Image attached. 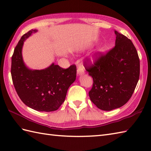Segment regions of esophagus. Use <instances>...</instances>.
<instances>
[{
  "label": "esophagus",
  "mask_w": 151,
  "mask_h": 151,
  "mask_svg": "<svg viewBox=\"0 0 151 151\" xmlns=\"http://www.w3.org/2000/svg\"><path fill=\"white\" fill-rule=\"evenodd\" d=\"M84 73H85V72H84V69H83L82 67H79L77 69V75L81 76V75H84Z\"/></svg>",
  "instance_id": "obj_1"
}]
</instances>
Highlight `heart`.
Masks as SVG:
<instances>
[{"instance_id":"obj_1","label":"heart","mask_w":151,"mask_h":151,"mask_svg":"<svg viewBox=\"0 0 151 151\" xmlns=\"http://www.w3.org/2000/svg\"><path fill=\"white\" fill-rule=\"evenodd\" d=\"M101 52V50L99 49V50L96 51V52L93 54V55L90 58L91 63H94L97 62V61L98 60V58H99V54H100Z\"/></svg>"}]
</instances>
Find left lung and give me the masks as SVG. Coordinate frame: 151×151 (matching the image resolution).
Wrapping results in <instances>:
<instances>
[{"label":"left lung","mask_w":151,"mask_h":151,"mask_svg":"<svg viewBox=\"0 0 151 151\" xmlns=\"http://www.w3.org/2000/svg\"><path fill=\"white\" fill-rule=\"evenodd\" d=\"M115 47L85 68L93 84L89 92L98 108L110 111L123 106L132 97L139 78L137 52L132 41L115 30Z\"/></svg>","instance_id":"1"}]
</instances>
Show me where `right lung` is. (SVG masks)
<instances>
[{
	"label": "right lung",
	"mask_w": 151,
	"mask_h": 151,
	"mask_svg": "<svg viewBox=\"0 0 151 151\" xmlns=\"http://www.w3.org/2000/svg\"><path fill=\"white\" fill-rule=\"evenodd\" d=\"M37 30L24 34L12 57L11 74L14 86L21 100L27 106L40 111L57 110L65 101L69 86L75 81L76 67L66 69L52 63L41 70L29 69L22 59L24 41Z\"/></svg>",
	"instance_id": "add662e5"
}]
</instances>
